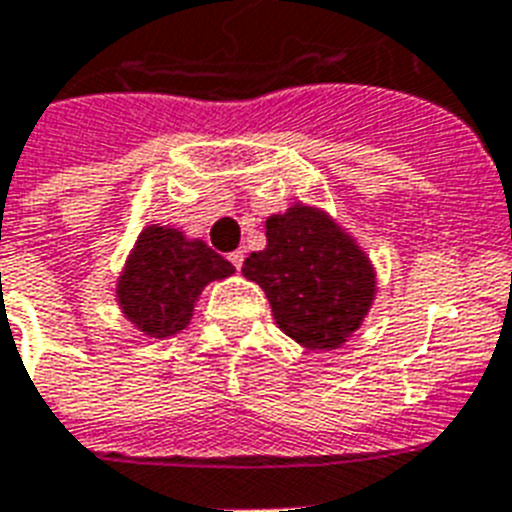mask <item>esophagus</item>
<instances>
[{
	"label": "esophagus",
	"mask_w": 512,
	"mask_h": 512,
	"mask_svg": "<svg viewBox=\"0 0 512 512\" xmlns=\"http://www.w3.org/2000/svg\"><path fill=\"white\" fill-rule=\"evenodd\" d=\"M228 260H231V265L239 270V268H242V263H244V252H242V249H236V252H231V255H228Z\"/></svg>",
	"instance_id": "esophagus-1"
}]
</instances>
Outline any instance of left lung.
Masks as SVG:
<instances>
[{"label": "left lung", "instance_id": "8db88e82", "mask_svg": "<svg viewBox=\"0 0 512 512\" xmlns=\"http://www.w3.org/2000/svg\"><path fill=\"white\" fill-rule=\"evenodd\" d=\"M268 247L242 273L263 286L273 318L307 350H336L360 328L376 294L371 260L323 210L294 205L265 220Z\"/></svg>", "mask_w": 512, "mask_h": 512}]
</instances>
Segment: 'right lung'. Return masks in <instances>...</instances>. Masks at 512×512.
<instances>
[{"instance_id":"add662e5","label":"right lung","mask_w":512,"mask_h":512,"mask_svg":"<svg viewBox=\"0 0 512 512\" xmlns=\"http://www.w3.org/2000/svg\"><path fill=\"white\" fill-rule=\"evenodd\" d=\"M234 273V265L199 239L165 226L144 228L118 278L120 310L155 339L189 326L194 302L210 281Z\"/></svg>"}]
</instances>
